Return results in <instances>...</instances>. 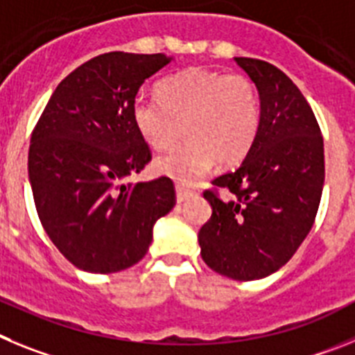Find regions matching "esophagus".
I'll use <instances>...</instances> for the list:
<instances>
[{
    "label": "esophagus",
    "instance_id": "34e87169",
    "mask_svg": "<svg viewBox=\"0 0 355 355\" xmlns=\"http://www.w3.org/2000/svg\"><path fill=\"white\" fill-rule=\"evenodd\" d=\"M175 191H177L178 203H182V201H185V200H189V198L194 194L191 189H185L184 185H177V187H175Z\"/></svg>",
    "mask_w": 355,
    "mask_h": 355
}]
</instances>
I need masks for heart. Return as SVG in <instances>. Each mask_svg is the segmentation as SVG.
Listing matches in <instances>:
<instances>
[{"label":"heart","instance_id":"obj_1","mask_svg":"<svg viewBox=\"0 0 355 355\" xmlns=\"http://www.w3.org/2000/svg\"><path fill=\"white\" fill-rule=\"evenodd\" d=\"M161 97L136 95L132 120L141 138L155 150H168L154 162L157 173L191 182L210 170L241 161L257 139L260 101L257 86L244 74H225L212 69L184 70L164 79Z\"/></svg>","mask_w":355,"mask_h":355}]
</instances>
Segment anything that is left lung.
Returning <instances> with one entry per match:
<instances>
[{
  "mask_svg": "<svg viewBox=\"0 0 355 355\" xmlns=\"http://www.w3.org/2000/svg\"><path fill=\"white\" fill-rule=\"evenodd\" d=\"M260 97V127L244 161L214 178L203 196L212 216L198 242L210 269L237 281L270 276L315 223L324 189V139L308 101L277 67L235 58Z\"/></svg>",
  "mask_w": 355,
  "mask_h": 355,
  "instance_id": "obj_1",
  "label": "left lung"
}]
</instances>
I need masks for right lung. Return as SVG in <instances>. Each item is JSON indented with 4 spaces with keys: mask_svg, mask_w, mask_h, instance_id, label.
Returning <instances> with one entry per match:
<instances>
[{
    "mask_svg": "<svg viewBox=\"0 0 355 355\" xmlns=\"http://www.w3.org/2000/svg\"><path fill=\"white\" fill-rule=\"evenodd\" d=\"M166 54L106 53L70 72L31 134L28 175L44 230L78 269L111 274L138 263L159 217L175 207L168 177L127 178L152 154L132 120V101Z\"/></svg>",
    "mask_w": 355,
    "mask_h": 355,
    "instance_id": "1",
    "label": "right lung"
}]
</instances>
